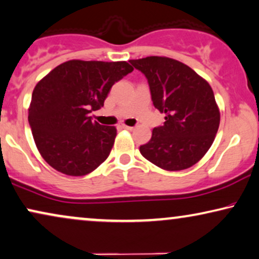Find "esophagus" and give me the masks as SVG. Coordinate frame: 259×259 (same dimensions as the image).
Listing matches in <instances>:
<instances>
[{
  "label": "esophagus",
  "mask_w": 259,
  "mask_h": 259,
  "mask_svg": "<svg viewBox=\"0 0 259 259\" xmlns=\"http://www.w3.org/2000/svg\"><path fill=\"white\" fill-rule=\"evenodd\" d=\"M121 128H125V130H128V131H133L134 127H132V126H127V125H125V123H122Z\"/></svg>",
  "instance_id": "obj_1"
}]
</instances>
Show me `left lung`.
Masks as SVG:
<instances>
[{
    "instance_id": "left-lung-1",
    "label": "left lung",
    "mask_w": 259,
    "mask_h": 259,
    "mask_svg": "<svg viewBox=\"0 0 259 259\" xmlns=\"http://www.w3.org/2000/svg\"><path fill=\"white\" fill-rule=\"evenodd\" d=\"M149 82L154 107L165 114L163 126L140 146L144 158L167 171L193 166L215 139L220 110L211 87L193 69L167 57L130 60Z\"/></svg>"
}]
</instances>
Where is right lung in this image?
Wrapping results in <instances>:
<instances>
[{
	"label": "right lung",
	"instance_id": "right-lung-1",
	"mask_svg": "<svg viewBox=\"0 0 259 259\" xmlns=\"http://www.w3.org/2000/svg\"><path fill=\"white\" fill-rule=\"evenodd\" d=\"M133 68L127 62L72 59L36 83L28 122L39 153L53 169L84 176L108 158L116 137L114 126L93 121L113 84Z\"/></svg>",
	"mask_w": 259,
	"mask_h": 259
}]
</instances>
